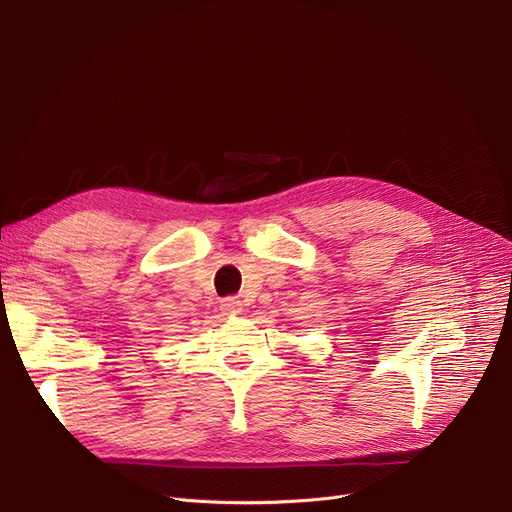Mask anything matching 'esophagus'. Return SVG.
<instances>
[{"instance_id": "obj_1", "label": "esophagus", "mask_w": 512, "mask_h": 512, "mask_svg": "<svg viewBox=\"0 0 512 512\" xmlns=\"http://www.w3.org/2000/svg\"><path fill=\"white\" fill-rule=\"evenodd\" d=\"M221 310H223L225 314H240V312H242V304H240V301H238L236 297H225V299L221 301Z\"/></svg>"}]
</instances>
